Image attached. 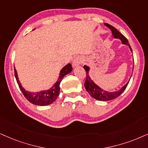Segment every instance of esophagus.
Returning <instances> with one entry per match:
<instances>
[{
	"mask_svg": "<svg viewBox=\"0 0 148 148\" xmlns=\"http://www.w3.org/2000/svg\"><path fill=\"white\" fill-rule=\"evenodd\" d=\"M82 62H83L82 58L79 57V56H77V57H76L73 60V66H76L79 65L80 64L82 63Z\"/></svg>",
	"mask_w": 148,
	"mask_h": 148,
	"instance_id": "esophagus-1",
	"label": "esophagus"
}]
</instances>
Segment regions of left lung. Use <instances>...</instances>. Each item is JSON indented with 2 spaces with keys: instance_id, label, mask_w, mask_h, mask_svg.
Here are the masks:
<instances>
[{
  "instance_id": "obj_1",
  "label": "left lung",
  "mask_w": 148,
  "mask_h": 148,
  "mask_svg": "<svg viewBox=\"0 0 148 148\" xmlns=\"http://www.w3.org/2000/svg\"><path fill=\"white\" fill-rule=\"evenodd\" d=\"M105 25L112 30L114 38H119V39L122 41V43L128 45L129 47H130V49H131V51H132V49H131L130 45L128 44V41H127V38H125L123 34H121L116 28H114V27L112 26V25H109V24L108 23H105ZM84 70L86 71V80L84 82V87L86 90L87 92L90 95V96L92 97H93L95 99L97 100H99V101H109V100L114 99H115V98L118 97L123 92V91H124L125 89L126 88L127 86L129 83L128 82H127L124 86L122 87L119 90L116 91V92H107V91H105L103 90V89L100 88L98 86H97L90 79V78L89 77L88 75V73L89 71L88 67L87 66H84Z\"/></svg>"
}]
</instances>
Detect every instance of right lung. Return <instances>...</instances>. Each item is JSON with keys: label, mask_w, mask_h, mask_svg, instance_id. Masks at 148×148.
<instances>
[{"label": "right lung", "mask_w": 148, "mask_h": 148, "mask_svg": "<svg viewBox=\"0 0 148 148\" xmlns=\"http://www.w3.org/2000/svg\"><path fill=\"white\" fill-rule=\"evenodd\" d=\"M73 67L71 64L66 65L64 68L60 71V75L59 79L58 82L53 85L51 88L48 90H44L41 92H37V93H32V92H27L24 89L20 83L19 79H18L17 73L16 70L14 68V73H15V77L17 81V83L19 86L20 89L23 92L24 96L26 97V99L29 101L37 106H47L52 103L53 102L56 101L57 97L60 94V84L61 81L62 80L63 77H64L66 74L69 73L72 71Z\"/></svg>", "instance_id": "1"}]
</instances>
